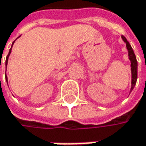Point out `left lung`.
Here are the masks:
<instances>
[{"label":"left lung","instance_id":"left-lung-1","mask_svg":"<svg viewBox=\"0 0 146 146\" xmlns=\"http://www.w3.org/2000/svg\"><path fill=\"white\" fill-rule=\"evenodd\" d=\"M123 41L126 42L127 44V48L128 50V56H129V59L131 61V92L132 91V90L134 89L135 84H136V80H137V61H136V57L134 53V51L131 48V46L130 45L129 42L127 40V38L124 36H121Z\"/></svg>","mask_w":146,"mask_h":146}]
</instances>
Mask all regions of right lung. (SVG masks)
Instances as JSON below:
<instances>
[{
	"label": "right lung",
	"instance_id": "obj_1",
	"mask_svg": "<svg viewBox=\"0 0 146 146\" xmlns=\"http://www.w3.org/2000/svg\"><path fill=\"white\" fill-rule=\"evenodd\" d=\"M14 43V42H13ZM11 49H12V46H11V48L10 49V52H9V53H8V55H7V56H6V60H5V65L7 66V63H8V57H9V56H10V54H11ZM5 80H6V81H7V77H5Z\"/></svg>",
	"mask_w": 146,
	"mask_h": 146
}]
</instances>
